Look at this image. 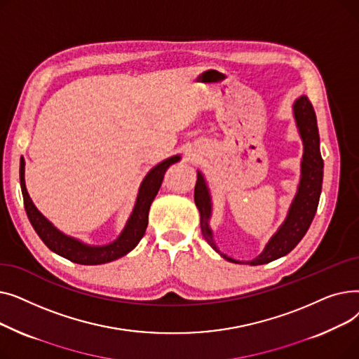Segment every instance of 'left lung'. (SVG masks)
Segmentation results:
<instances>
[{
	"mask_svg": "<svg viewBox=\"0 0 359 359\" xmlns=\"http://www.w3.org/2000/svg\"><path fill=\"white\" fill-rule=\"evenodd\" d=\"M294 116L299 129L301 138L304 142L303 163H301V180L298 192L290 208L288 217L278 233L271 238L266 249L263 250L255 260L248 262V265H265L275 259L288 255L301 241L310 227L316 215L320 194H322L323 183V158L320 154V138L317 129L316 111L307 96H301L294 104ZM195 203L201 212V230L211 246L219 252L212 240V233L208 227V219L211 215V198L206 189L203 176L198 172V180L195 186ZM224 259L240 263L231 257L222 255Z\"/></svg>",
	"mask_w": 359,
	"mask_h": 359,
	"instance_id": "left-lung-1",
	"label": "left lung"
}]
</instances>
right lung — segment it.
<instances>
[{"label": "right lung", "instance_id": "add662e5", "mask_svg": "<svg viewBox=\"0 0 359 359\" xmlns=\"http://www.w3.org/2000/svg\"><path fill=\"white\" fill-rule=\"evenodd\" d=\"M179 160L180 157L175 156L172 158L164 160L163 163H160L158 165H156L153 170H151V172L145 176L140 187V194H138L134 212H132L121 237L115 243L109 244V246L93 248V246H86V244L80 243L79 240L71 238L56 230L53 225L36 210V206L33 205L25 184V160L22 158L20 160V184H22V192H23L25 208L30 219V224L33 225L37 236L42 238V241L52 252L74 263H80V265H102V263L116 260L134 249L140 243V240L144 237L147 225H148L149 206L153 203L160 189L165 170L172 164L177 163Z\"/></svg>", "mask_w": 359, "mask_h": 359}]
</instances>
